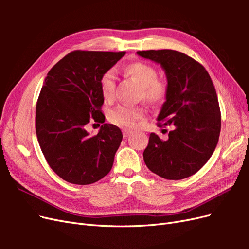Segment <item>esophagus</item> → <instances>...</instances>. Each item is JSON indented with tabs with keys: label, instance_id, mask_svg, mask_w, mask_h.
Instances as JSON below:
<instances>
[{
	"label": "esophagus",
	"instance_id": "34e87169",
	"mask_svg": "<svg viewBox=\"0 0 249 249\" xmlns=\"http://www.w3.org/2000/svg\"><path fill=\"white\" fill-rule=\"evenodd\" d=\"M132 131H129V130H124L123 131V134H124V137H129L131 135Z\"/></svg>",
	"mask_w": 249,
	"mask_h": 249
}]
</instances>
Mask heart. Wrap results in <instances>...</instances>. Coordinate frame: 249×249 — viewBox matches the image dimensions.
<instances>
[{
	"mask_svg": "<svg viewBox=\"0 0 249 249\" xmlns=\"http://www.w3.org/2000/svg\"><path fill=\"white\" fill-rule=\"evenodd\" d=\"M124 73L140 86L139 99L152 105L164 103L168 95L166 83L158 79V71L154 66L144 62H133L124 67ZM116 78L112 71H105L100 78V89L105 100L114 96ZM144 117V109L141 106L118 105L109 112V120L118 126L134 127L136 122Z\"/></svg>",
	"mask_w": 249,
	"mask_h": 249,
	"instance_id": "1",
	"label": "heart"
}]
</instances>
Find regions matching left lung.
I'll return each mask as SVG.
<instances>
[{"instance_id":"8db88e82","label":"left lung","mask_w":249,"mask_h":249,"mask_svg":"<svg viewBox=\"0 0 249 249\" xmlns=\"http://www.w3.org/2000/svg\"><path fill=\"white\" fill-rule=\"evenodd\" d=\"M160 63L166 72L168 95L158 126L172 125L167 140L152 133L143 159L150 171L166 179L196 173L214 153L221 129V113L210 74L196 60L173 50L138 51Z\"/></svg>"}]
</instances>
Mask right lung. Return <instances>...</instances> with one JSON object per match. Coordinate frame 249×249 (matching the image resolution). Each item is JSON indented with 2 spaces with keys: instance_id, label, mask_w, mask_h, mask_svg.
<instances>
[{
  "instance_id": "right-lung-1",
  "label": "right lung",
  "mask_w": 249,
  "mask_h": 249,
  "mask_svg": "<svg viewBox=\"0 0 249 249\" xmlns=\"http://www.w3.org/2000/svg\"><path fill=\"white\" fill-rule=\"evenodd\" d=\"M125 52L73 51L52 67L36 104L35 129L50 167L64 180L93 184L110 172L123 140L118 126L104 124L89 136L88 123L103 124L100 78Z\"/></svg>"
}]
</instances>
